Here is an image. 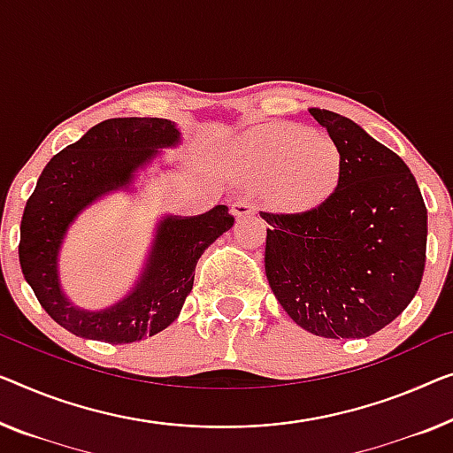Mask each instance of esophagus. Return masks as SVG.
<instances>
[{"instance_id":"esophagus-1","label":"esophagus","mask_w":453,"mask_h":453,"mask_svg":"<svg viewBox=\"0 0 453 453\" xmlns=\"http://www.w3.org/2000/svg\"><path fill=\"white\" fill-rule=\"evenodd\" d=\"M254 211H256V207L250 203L248 199H238L232 205V213L235 215V218H250V215H254Z\"/></svg>"}]
</instances>
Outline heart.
<instances>
[{
    "instance_id": "obj_1",
    "label": "heart",
    "mask_w": 453,
    "mask_h": 453,
    "mask_svg": "<svg viewBox=\"0 0 453 453\" xmlns=\"http://www.w3.org/2000/svg\"><path fill=\"white\" fill-rule=\"evenodd\" d=\"M226 158L240 177L266 180L270 199L285 211L321 205L342 174V154L332 138L295 124L252 127L234 138Z\"/></svg>"
}]
</instances>
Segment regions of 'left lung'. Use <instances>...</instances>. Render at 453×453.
Segmentation results:
<instances>
[{
	"label": "left lung",
	"instance_id": "1",
	"mask_svg": "<svg viewBox=\"0 0 453 453\" xmlns=\"http://www.w3.org/2000/svg\"><path fill=\"white\" fill-rule=\"evenodd\" d=\"M342 154L335 191L303 213H268L265 268L309 334L352 340L396 319L421 285L427 209L401 157L340 113L311 107Z\"/></svg>",
	"mask_w": 453,
	"mask_h": 453
}]
</instances>
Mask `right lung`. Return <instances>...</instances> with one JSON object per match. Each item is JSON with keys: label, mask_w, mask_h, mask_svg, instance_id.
I'll use <instances>...</instances> for the list:
<instances>
[{"label": "right lung", "mask_w": 453, "mask_h": 453, "mask_svg": "<svg viewBox=\"0 0 453 453\" xmlns=\"http://www.w3.org/2000/svg\"><path fill=\"white\" fill-rule=\"evenodd\" d=\"M179 142L180 132L171 119L113 118L93 126L44 166L19 226V266L44 311L66 332L85 340L132 343L166 329L191 293L201 254L234 226L226 205L193 218L165 215L140 279L124 299L99 311L66 299L58 276L66 229L99 197L130 187L134 173L157 158L158 148Z\"/></svg>", "instance_id": "obj_1"}]
</instances>
